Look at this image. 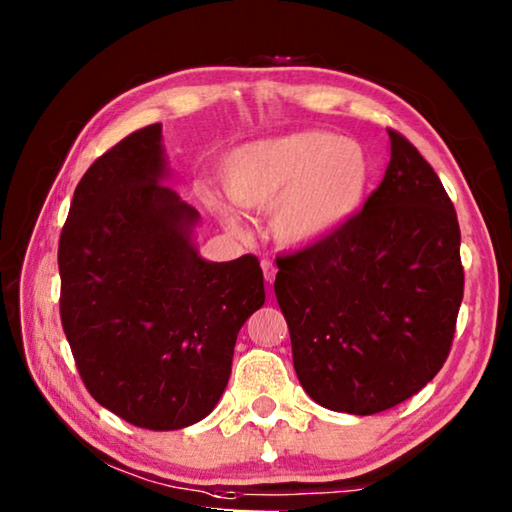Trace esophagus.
<instances>
[{"instance_id": "1", "label": "esophagus", "mask_w": 512, "mask_h": 512, "mask_svg": "<svg viewBox=\"0 0 512 512\" xmlns=\"http://www.w3.org/2000/svg\"><path fill=\"white\" fill-rule=\"evenodd\" d=\"M262 271H264V280H266V282H273V280H275L277 268H275V264H273V259H268V257L262 259Z\"/></svg>"}]
</instances>
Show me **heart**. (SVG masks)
Returning <instances> with one entry per match:
<instances>
[{
    "instance_id": "obj_1",
    "label": "heart",
    "mask_w": 512,
    "mask_h": 512,
    "mask_svg": "<svg viewBox=\"0 0 512 512\" xmlns=\"http://www.w3.org/2000/svg\"><path fill=\"white\" fill-rule=\"evenodd\" d=\"M370 178L363 146L302 131L241 146L223 164V187L246 210L273 207V235L289 246L323 241L359 210Z\"/></svg>"
}]
</instances>
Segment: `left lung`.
<instances>
[{"instance_id": "obj_1", "label": "left lung", "mask_w": 512, "mask_h": 512, "mask_svg": "<svg viewBox=\"0 0 512 512\" xmlns=\"http://www.w3.org/2000/svg\"><path fill=\"white\" fill-rule=\"evenodd\" d=\"M388 137L391 162L363 210L275 259L302 388L354 415L393 409L438 375L465 284L452 198L402 133Z\"/></svg>"}]
</instances>
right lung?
Here are the masks:
<instances>
[{
	"instance_id": "right-lung-1",
	"label": "right lung",
	"mask_w": 512,
	"mask_h": 512,
	"mask_svg": "<svg viewBox=\"0 0 512 512\" xmlns=\"http://www.w3.org/2000/svg\"><path fill=\"white\" fill-rule=\"evenodd\" d=\"M162 126L92 162L60 232V320L85 388L135 427L183 429L223 395L241 325L264 305L255 255L198 257V212L162 183Z\"/></svg>"
}]
</instances>
